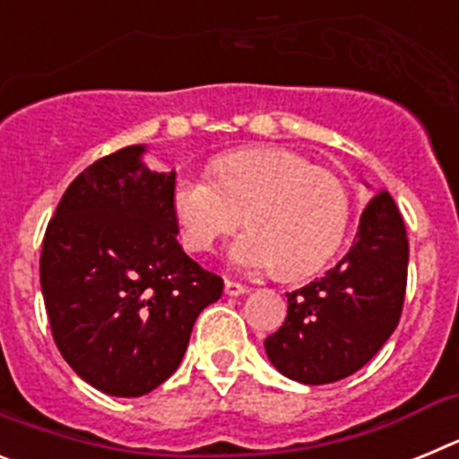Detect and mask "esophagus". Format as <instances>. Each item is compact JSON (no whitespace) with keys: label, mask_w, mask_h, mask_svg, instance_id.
Returning a JSON list of instances; mask_svg holds the SVG:
<instances>
[{"label":"esophagus","mask_w":459,"mask_h":459,"mask_svg":"<svg viewBox=\"0 0 459 459\" xmlns=\"http://www.w3.org/2000/svg\"><path fill=\"white\" fill-rule=\"evenodd\" d=\"M248 291V287L237 282V280H225V294L227 296H241Z\"/></svg>","instance_id":"obj_1"}]
</instances>
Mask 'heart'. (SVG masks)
<instances>
[{
    "label": "heart",
    "instance_id": "1",
    "mask_svg": "<svg viewBox=\"0 0 459 459\" xmlns=\"http://www.w3.org/2000/svg\"><path fill=\"white\" fill-rule=\"evenodd\" d=\"M209 174L174 179L172 211L181 241L206 253L243 221L250 230L230 246V262L243 271L278 266L287 278L317 271L342 243L350 222V190L333 169L282 147L222 153Z\"/></svg>",
    "mask_w": 459,
    "mask_h": 459
}]
</instances>
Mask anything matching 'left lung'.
Returning a JSON list of instances; mask_svg holds the SVG:
<instances>
[{"label":"left lung","mask_w":459,"mask_h":459,"mask_svg":"<svg viewBox=\"0 0 459 459\" xmlns=\"http://www.w3.org/2000/svg\"><path fill=\"white\" fill-rule=\"evenodd\" d=\"M409 241L386 190L360 213L350 253L324 278L287 294V317L264 340L269 360L310 386L354 375L384 347L403 315Z\"/></svg>","instance_id":"obj_1"}]
</instances>
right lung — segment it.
I'll use <instances>...</instances> for the list:
<instances>
[{"mask_svg": "<svg viewBox=\"0 0 459 459\" xmlns=\"http://www.w3.org/2000/svg\"><path fill=\"white\" fill-rule=\"evenodd\" d=\"M119 149L75 177L48 222L40 290L64 360L93 388L140 397L179 368L222 278L177 241L172 172Z\"/></svg>", "mask_w": 459, "mask_h": 459, "instance_id": "obj_1", "label": "right lung"}]
</instances>
